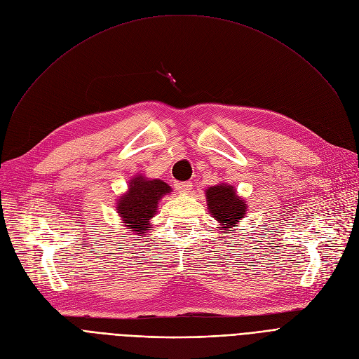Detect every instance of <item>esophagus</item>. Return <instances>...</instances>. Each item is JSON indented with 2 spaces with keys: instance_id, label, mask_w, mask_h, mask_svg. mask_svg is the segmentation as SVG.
<instances>
[{
  "instance_id": "esophagus-1",
  "label": "esophagus",
  "mask_w": 359,
  "mask_h": 359,
  "mask_svg": "<svg viewBox=\"0 0 359 359\" xmlns=\"http://www.w3.org/2000/svg\"><path fill=\"white\" fill-rule=\"evenodd\" d=\"M175 189L179 194H189L192 191V183L191 182H176Z\"/></svg>"
}]
</instances>
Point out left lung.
I'll use <instances>...</instances> for the list:
<instances>
[{"mask_svg":"<svg viewBox=\"0 0 359 359\" xmlns=\"http://www.w3.org/2000/svg\"><path fill=\"white\" fill-rule=\"evenodd\" d=\"M206 203L210 214L221 222V230H230L246 212V203L236 195V191L229 184L212 186L206 191Z\"/></svg>","mask_w":359,"mask_h":359,"instance_id":"left-lung-1","label":"left lung"}]
</instances>
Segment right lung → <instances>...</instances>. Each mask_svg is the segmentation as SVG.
<instances>
[{"label":"right lung","instance_id":"1","mask_svg":"<svg viewBox=\"0 0 359 359\" xmlns=\"http://www.w3.org/2000/svg\"><path fill=\"white\" fill-rule=\"evenodd\" d=\"M172 189L167 183L158 179L147 180L135 177L129 184V192L119 199L118 214L125 221L129 231L144 234L149 229V218L157 212V203L161 196L170 194Z\"/></svg>","mask_w":359,"mask_h":359}]
</instances>
